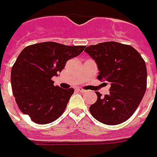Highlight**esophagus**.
<instances>
[{"label": "esophagus", "mask_w": 157, "mask_h": 157, "mask_svg": "<svg viewBox=\"0 0 157 157\" xmlns=\"http://www.w3.org/2000/svg\"><path fill=\"white\" fill-rule=\"evenodd\" d=\"M77 90L79 91V92H81V93H84V92H85V90H84L83 88H81V87L77 88Z\"/></svg>", "instance_id": "1"}]
</instances>
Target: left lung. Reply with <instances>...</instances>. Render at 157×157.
I'll return each mask as SVG.
<instances>
[{
    "label": "left lung",
    "instance_id": "obj_1",
    "mask_svg": "<svg viewBox=\"0 0 157 157\" xmlns=\"http://www.w3.org/2000/svg\"><path fill=\"white\" fill-rule=\"evenodd\" d=\"M84 52L97 63L99 80L111 84L110 93L90 106L95 119L106 125H117L132 116L146 90L147 71L144 59L131 45L115 41L87 46Z\"/></svg>",
    "mask_w": 157,
    "mask_h": 157
}]
</instances>
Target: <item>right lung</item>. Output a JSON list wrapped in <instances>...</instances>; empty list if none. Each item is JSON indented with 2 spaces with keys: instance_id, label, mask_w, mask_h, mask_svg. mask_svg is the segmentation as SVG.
<instances>
[{
  "instance_id": "add662e5",
  "label": "right lung",
  "mask_w": 157,
  "mask_h": 157,
  "mask_svg": "<svg viewBox=\"0 0 157 157\" xmlns=\"http://www.w3.org/2000/svg\"><path fill=\"white\" fill-rule=\"evenodd\" d=\"M84 48L42 42L25 47L17 56L11 72L13 94L20 111L34 123H52L64 112L74 90L55 86L52 78Z\"/></svg>"
}]
</instances>
